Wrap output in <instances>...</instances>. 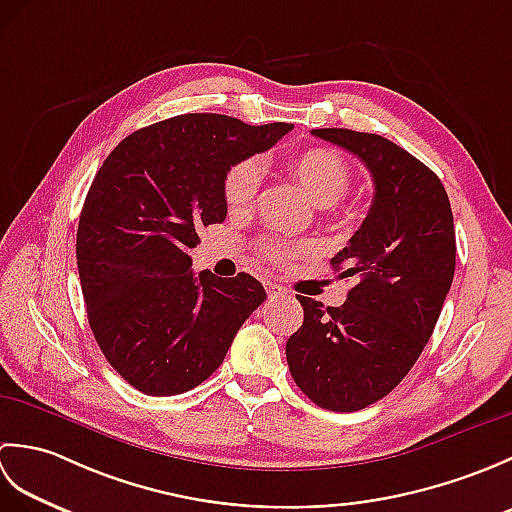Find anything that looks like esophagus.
I'll list each match as a JSON object with an SVG mask.
<instances>
[{
	"label": "esophagus",
	"instance_id": "34e87169",
	"mask_svg": "<svg viewBox=\"0 0 512 512\" xmlns=\"http://www.w3.org/2000/svg\"><path fill=\"white\" fill-rule=\"evenodd\" d=\"M266 292L270 299H277V297H288V290L284 286H279L277 281H266Z\"/></svg>",
	"mask_w": 512,
	"mask_h": 512
}]
</instances>
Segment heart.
<instances>
[{
	"mask_svg": "<svg viewBox=\"0 0 512 512\" xmlns=\"http://www.w3.org/2000/svg\"><path fill=\"white\" fill-rule=\"evenodd\" d=\"M288 169L301 184L308 198L317 206H332L352 187V169L345 158L334 149L312 147L303 149L288 160ZM262 178L259 162L253 158L239 160L226 171L222 193L231 211H242L255 200ZM308 246L295 244H264V255L277 264H286L292 257L306 253Z\"/></svg>",
	"mask_w": 512,
	"mask_h": 512,
	"instance_id": "1",
	"label": "heart"
}]
</instances>
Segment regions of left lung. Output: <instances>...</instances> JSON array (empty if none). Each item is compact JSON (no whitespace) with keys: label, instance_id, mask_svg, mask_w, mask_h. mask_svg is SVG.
<instances>
[{"label":"left lung","instance_id":"1","mask_svg":"<svg viewBox=\"0 0 512 512\" xmlns=\"http://www.w3.org/2000/svg\"><path fill=\"white\" fill-rule=\"evenodd\" d=\"M312 134L365 162L374 200L332 257L356 286L339 308L301 297L303 325L286 343L290 374L314 405L358 411L385 398L418 361L455 273V228L440 178L391 140L352 129Z\"/></svg>","mask_w":512,"mask_h":512}]
</instances>
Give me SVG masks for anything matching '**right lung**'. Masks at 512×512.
Returning a JSON list of instances; mask_svg holds the SVG:
<instances>
[{"mask_svg": "<svg viewBox=\"0 0 512 512\" xmlns=\"http://www.w3.org/2000/svg\"><path fill=\"white\" fill-rule=\"evenodd\" d=\"M290 123L182 114L129 134L96 173L76 231V264L96 343L147 396L209 378L266 299L255 277L195 275L189 250L226 217L235 162L273 147Z\"/></svg>", "mask_w": 512, "mask_h": 512, "instance_id": "right-lung-1", "label": "right lung"}]
</instances>
